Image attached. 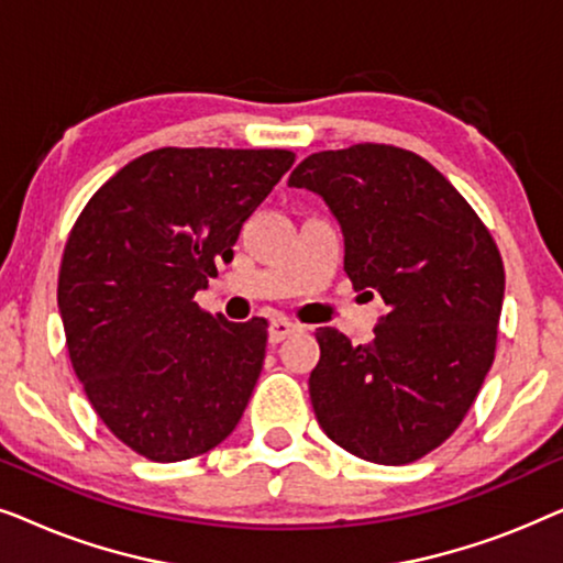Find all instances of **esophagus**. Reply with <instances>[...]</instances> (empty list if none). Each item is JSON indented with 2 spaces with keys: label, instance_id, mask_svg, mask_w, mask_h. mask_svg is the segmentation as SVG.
Returning a JSON list of instances; mask_svg holds the SVG:
<instances>
[{
  "label": "esophagus",
  "instance_id": "1",
  "mask_svg": "<svg viewBox=\"0 0 563 563\" xmlns=\"http://www.w3.org/2000/svg\"><path fill=\"white\" fill-rule=\"evenodd\" d=\"M297 330H299L297 322H291L287 318H274L272 325H268V341L282 343L284 338H289L291 333H297Z\"/></svg>",
  "mask_w": 563,
  "mask_h": 563
}]
</instances>
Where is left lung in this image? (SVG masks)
<instances>
[{"label":"left lung","mask_w":563,"mask_h":563,"mask_svg":"<svg viewBox=\"0 0 563 563\" xmlns=\"http://www.w3.org/2000/svg\"><path fill=\"white\" fill-rule=\"evenodd\" d=\"M289 187L325 199L353 289L387 305L366 345L335 328L314 333V418L353 456L412 464L461 426L495 361L505 297L497 243L435 166L395 145L312 153Z\"/></svg>","instance_id":"left-lung-1"}]
</instances>
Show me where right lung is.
Here are the masks:
<instances>
[{"mask_svg": "<svg viewBox=\"0 0 563 563\" xmlns=\"http://www.w3.org/2000/svg\"><path fill=\"white\" fill-rule=\"evenodd\" d=\"M295 153L158 148L95 191L68 235L58 310L91 407L128 449L172 464L233 433L266 356V320L195 302Z\"/></svg>", "mask_w": 563, "mask_h": 563, "instance_id": "obj_1", "label": "right lung"}]
</instances>
